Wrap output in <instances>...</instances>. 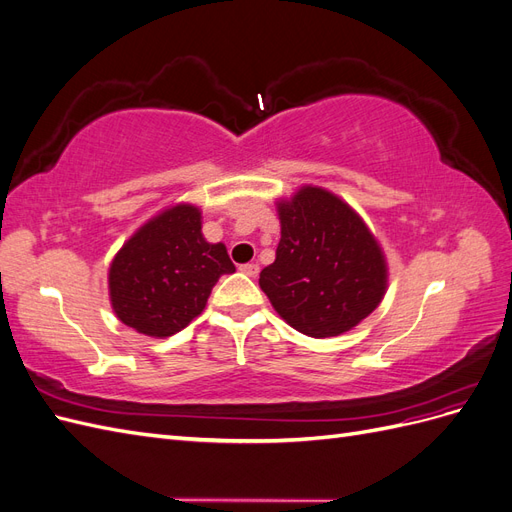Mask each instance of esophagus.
<instances>
[{"label": "esophagus", "instance_id": "esophagus-1", "mask_svg": "<svg viewBox=\"0 0 512 512\" xmlns=\"http://www.w3.org/2000/svg\"><path fill=\"white\" fill-rule=\"evenodd\" d=\"M241 271H243L245 275L256 277V275H258V271H260V267L256 265V262H247V265H241Z\"/></svg>", "mask_w": 512, "mask_h": 512}]
</instances>
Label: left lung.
I'll return each mask as SVG.
<instances>
[{"instance_id":"left-lung-1","label":"left lung","mask_w":512,"mask_h":512,"mask_svg":"<svg viewBox=\"0 0 512 512\" xmlns=\"http://www.w3.org/2000/svg\"><path fill=\"white\" fill-rule=\"evenodd\" d=\"M282 239L260 288L292 329L337 337L384 299L389 267L374 232L337 194L303 185L275 203Z\"/></svg>"}]
</instances>
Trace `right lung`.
Masks as SVG:
<instances>
[{"instance_id":"1","label":"right lung","mask_w":512,"mask_h":512,"mask_svg":"<svg viewBox=\"0 0 512 512\" xmlns=\"http://www.w3.org/2000/svg\"><path fill=\"white\" fill-rule=\"evenodd\" d=\"M224 273H235L226 245L205 239L203 211L177 203L121 245L108 267V297L126 327L162 339L203 314Z\"/></svg>"}]
</instances>
